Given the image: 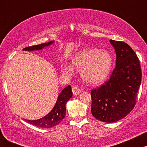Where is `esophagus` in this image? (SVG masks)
Here are the masks:
<instances>
[{
	"label": "esophagus",
	"instance_id": "1",
	"mask_svg": "<svg viewBox=\"0 0 147 147\" xmlns=\"http://www.w3.org/2000/svg\"><path fill=\"white\" fill-rule=\"evenodd\" d=\"M72 92H73L74 95H79V92H81L80 89H79V88H78V86H75L72 87Z\"/></svg>",
	"mask_w": 147,
	"mask_h": 147
}]
</instances>
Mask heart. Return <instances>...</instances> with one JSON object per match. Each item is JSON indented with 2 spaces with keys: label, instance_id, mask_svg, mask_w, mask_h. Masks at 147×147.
Here are the masks:
<instances>
[{
  "label": "heart",
  "instance_id": "heart-1",
  "mask_svg": "<svg viewBox=\"0 0 147 147\" xmlns=\"http://www.w3.org/2000/svg\"><path fill=\"white\" fill-rule=\"evenodd\" d=\"M72 65L81 70V76L84 82L90 84L102 83L110 74L113 59L109 52L97 48H86L77 53L72 59ZM64 72H73L72 66L64 65Z\"/></svg>",
  "mask_w": 147,
  "mask_h": 147
}]
</instances>
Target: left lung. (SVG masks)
<instances>
[{"label": "left lung", "instance_id": "obj_1", "mask_svg": "<svg viewBox=\"0 0 147 147\" xmlns=\"http://www.w3.org/2000/svg\"><path fill=\"white\" fill-rule=\"evenodd\" d=\"M110 42L116 52V66L110 79L90 92L92 115L109 123L117 122L133 110L142 79L140 63L133 49L123 41Z\"/></svg>", "mask_w": 147, "mask_h": 147}]
</instances>
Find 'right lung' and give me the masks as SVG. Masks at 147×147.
<instances>
[{
    "mask_svg": "<svg viewBox=\"0 0 147 147\" xmlns=\"http://www.w3.org/2000/svg\"><path fill=\"white\" fill-rule=\"evenodd\" d=\"M53 42L54 41H50L48 43L27 47V48H23V50H28V51L39 50L45 46L51 45L52 43H53ZM72 97V92L71 86L69 85L65 87L59 95L55 106L47 115L39 119H36V120H27V119H25V120L28 123H30L37 127L44 128V129L53 127V126L59 124L64 119L65 116V111H66L65 110V104Z\"/></svg>",
    "mask_w": 147,
    "mask_h": 147,
    "instance_id": "obj_1",
    "label": "right lung"
}]
</instances>
